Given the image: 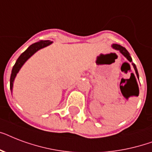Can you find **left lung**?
<instances>
[{"label":"left lung","mask_w":152,"mask_h":152,"mask_svg":"<svg viewBox=\"0 0 152 152\" xmlns=\"http://www.w3.org/2000/svg\"><path fill=\"white\" fill-rule=\"evenodd\" d=\"M113 48H114L115 50H118L120 51L121 53H122L124 56H125L126 58H127L129 61L130 62H132V65H133V67H134V69H135V71H136V74H137V77L139 78V74H138V72H137V67H136V64H134V63H132V57H130V55H129V53L128 52L127 50L125 48V47H123V46H120V45H118V44H113Z\"/></svg>","instance_id":"8db88e82"}]
</instances>
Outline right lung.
Returning a JSON list of instances; mask_svg holds the SVG:
<instances>
[{
	"instance_id": "add662e5",
	"label": "right lung",
	"mask_w": 152,
	"mask_h": 152,
	"mask_svg": "<svg viewBox=\"0 0 152 152\" xmlns=\"http://www.w3.org/2000/svg\"><path fill=\"white\" fill-rule=\"evenodd\" d=\"M52 43V42L50 41H39L38 42L32 44L28 47V48L22 54L20 55L19 58L17 59L15 64H14V66L12 70V74H11L10 77V89L11 91L12 90V86H13V81L15 79L16 74L18 73V72L20 71V68L23 66V64H24L26 61H27L29 57H31L32 55L34 54V53L38 51L39 50L42 48H44L46 46H49Z\"/></svg>"
}]
</instances>
